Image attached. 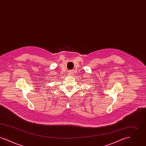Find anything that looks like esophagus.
Here are the masks:
<instances>
[{"label": "esophagus", "mask_w": 146, "mask_h": 146, "mask_svg": "<svg viewBox=\"0 0 146 146\" xmlns=\"http://www.w3.org/2000/svg\"><path fill=\"white\" fill-rule=\"evenodd\" d=\"M73 73V71H72V70H70V71L68 72V74H69L70 75H72Z\"/></svg>", "instance_id": "1"}]
</instances>
